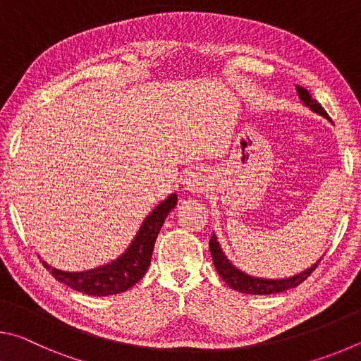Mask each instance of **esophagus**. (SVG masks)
<instances>
[{"instance_id":"34e87169","label":"esophagus","mask_w":361,"mask_h":361,"mask_svg":"<svg viewBox=\"0 0 361 361\" xmlns=\"http://www.w3.org/2000/svg\"><path fill=\"white\" fill-rule=\"evenodd\" d=\"M209 186V180L202 170H191L185 175V181H183V189L188 192H202L204 189Z\"/></svg>"}]
</instances>
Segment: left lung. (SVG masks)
<instances>
[{
	"instance_id": "obj_1",
	"label": "left lung",
	"mask_w": 361,
	"mask_h": 361,
	"mask_svg": "<svg viewBox=\"0 0 361 361\" xmlns=\"http://www.w3.org/2000/svg\"><path fill=\"white\" fill-rule=\"evenodd\" d=\"M296 90L304 106H307L310 111H314L315 114H319L322 118H325L331 122L328 113L322 108L319 102L314 100L312 97L309 95L307 90L299 87V85L296 87ZM209 245H210L213 264H215V269L219 274V277H221L232 290L243 293V295H274V293H282L290 288H296L299 283H302L304 280L312 274V271H315V267L319 266V262L322 261V258H319L312 266H309L307 269H304V271L295 274V276L283 277V279H264V277L250 276V274L240 271L239 267L232 264L228 256H226V253L223 252L221 245H219L215 232H213Z\"/></svg>"
}]
</instances>
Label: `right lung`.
Segmentation results:
<instances>
[{"mask_svg": "<svg viewBox=\"0 0 361 361\" xmlns=\"http://www.w3.org/2000/svg\"><path fill=\"white\" fill-rule=\"evenodd\" d=\"M175 205L176 194H170L167 199L157 204L140 224L138 232L126 252L106 264L81 272H68L49 266L46 261L41 262L60 283L89 296H109L127 291L138 280H142L145 272L148 271L159 231Z\"/></svg>", "mask_w": 361, "mask_h": 361, "instance_id": "add662e5", "label": "right lung"}]
</instances>
